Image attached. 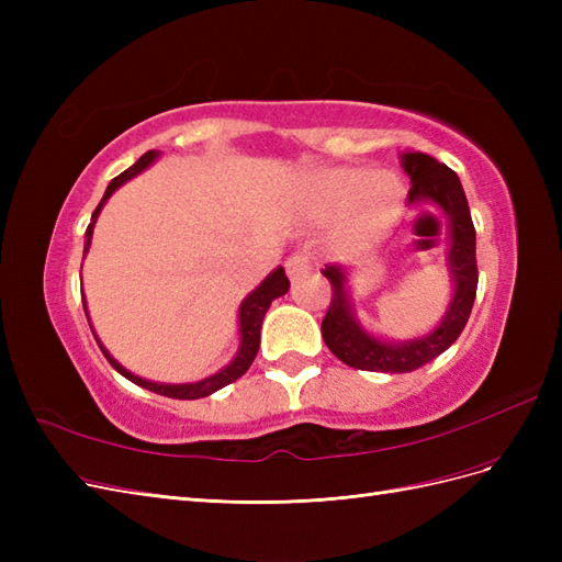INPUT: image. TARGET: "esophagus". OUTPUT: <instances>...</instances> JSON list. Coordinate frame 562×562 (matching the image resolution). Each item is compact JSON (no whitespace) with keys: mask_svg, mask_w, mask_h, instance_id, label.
Here are the masks:
<instances>
[{"mask_svg":"<svg viewBox=\"0 0 562 562\" xmlns=\"http://www.w3.org/2000/svg\"><path fill=\"white\" fill-rule=\"evenodd\" d=\"M310 269H312V260L304 252H295L285 260V271H288V277H291V279L302 277L304 271H310Z\"/></svg>","mask_w":562,"mask_h":562,"instance_id":"34e87169","label":"esophagus"}]
</instances>
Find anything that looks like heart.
Masks as SVG:
<instances>
[{"instance_id":"b5f03b06","label":"heart","mask_w":562,"mask_h":562,"mask_svg":"<svg viewBox=\"0 0 562 562\" xmlns=\"http://www.w3.org/2000/svg\"><path fill=\"white\" fill-rule=\"evenodd\" d=\"M304 201L316 217L345 215L342 241L370 248L389 232L403 203V184L394 173L366 166L316 171L304 182Z\"/></svg>"}]
</instances>
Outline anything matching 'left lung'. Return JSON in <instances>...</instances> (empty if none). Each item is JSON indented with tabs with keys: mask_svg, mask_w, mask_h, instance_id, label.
<instances>
[{
	"mask_svg": "<svg viewBox=\"0 0 562 562\" xmlns=\"http://www.w3.org/2000/svg\"><path fill=\"white\" fill-rule=\"evenodd\" d=\"M401 166L413 182L407 201L413 206H438L448 217V269L454 293L436 330L405 339V342H386V339L370 335L356 318L347 288V271L342 267L323 269V277L333 285L330 307L321 323L323 342L342 363L370 372H413L452 347L467 326L475 288H479L475 229L467 194L457 173L434 157L422 155V151H405L401 155Z\"/></svg>",
	"mask_w": 562,
	"mask_h": 562,
	"instance_id": "obj_1",
	"label": "left lung"
}]
</instances>
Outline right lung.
<instances>
[{"label": "right lung", "mask_w": 562, "mask_h": 562, "mask_svg": "<svg viewBox=\"0 0 562 562\" xmlns=\"http://www.w3.org/2000/svg\"><path fill=\"white\" fill-rule=\"evenodd\" d=\"M159 159V151L157 149H149L145 151V155L135 161L131 168H126V171L122 176H116L110 184L108 190L103 194V199H100L98 209L93 211L91 215V225L87 227V241H83V252H89V246H91V236H93V227H95V220L100 215V211H103L105 201L112 196V192L116 190V187H122L126 180L135 178L138 173H143L145 168L149 164H155ZM288 288H291V281H288L283 267H277L271 274L255 288V291L241 302L239 307V335H241V342H239V351H236V356L232 359L229 366H225L223 370H217L215 375L206 378V380H199V382H187V384H161V382H149V380H143L138 375H133L131 370H126L122 363H119L116 359H112V353L103 347V342H100L98 335L93 333L98 347L103 349L105 359L110 361V366L119 372V375H124L126 380H131L133 384H138L143 389H149L155 391V394H161V396H168V398H180V401H194V398H203V396H211L213 391L223 389L232 382L239 380L244 372L250 368V363L255 361V356H258V349H260V328H262V318L269 310V304L274 302L277 297L285 295ZM83 300V297H81ZM83 312H87V318H89V310H87V300H83ZM91 326V321H89ZM93 330V328H91Z\"/></svg>", "instance_id": "add662e5"}]
</instances>
